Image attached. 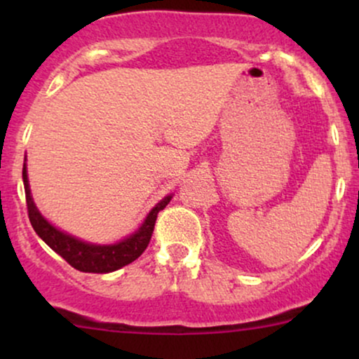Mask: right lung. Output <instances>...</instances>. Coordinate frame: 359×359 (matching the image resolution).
I'll return each mask as SVG.
<instances>
[{"label":"right lung","mask_w":359,"mask_h":359,"mask_svg":"<svg viewBox=\"0 0 359 359\" xmlns=\"http://www.w3.org/2000/svg\"><path fill=\"white\" fill-rule=\"evenodd\" d=\"M23 184L25 197H27L28 217H30V222L32 226H34L35 233L39 234V236L42 238L57 255H60L69 265L79 271H86V273H109V271H114L121 269V266L128 265V263L135 262V259L147 250L148 243L151 240L156 216H158V212L162 211L172 199V196H167L165 199L160 201V203L151 209L150 214H148L145 222L142 224V228H140L135 234H131L130 238L116 243V245L101 246L84 243L77 240V238L71 236V234L62 233L45 219L42 214L39 212V209L35 208L34 199H32L30 196V185H28L27 167L25 165Z\"/></svg>","instance_id":"obj_1"}]
</instances>
